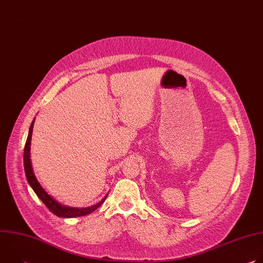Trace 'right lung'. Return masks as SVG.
<instances>
[{
	"label": "right lung",
	"mask_w": 263,
	"mask_h": 263,
	"mask_svg": "<svg viewBox=\"0 0 263 263\" xmlns=\"http://www.w3.org/2000/svg\"><path fill=\"white\" fill-rule=\"evenodd\" d=\"M33 125H34V121L32 122L30 129H29V134L26 140V144H25V149H24V168H25V174L27 177V180L30 184V186L33 189V191L35 192V194L37 195L42 202L47 206V208H49V210L54 213L57 216H61V217H76V216H83V215H87L89 213H91L92 211H95L97 208H99L103 202L106 200L107 196L98 204L91 206V207H87V208H70V207H65L62 206L60 204H58L52 197H50L44 190L43 187L41 186V184L39 183V181L36 180L33 170H32V165H31V159H30V144H31V137H32V130H33Z\"/></svg>",
	"instance_id": "right-lung-1"
}]
</instances>
